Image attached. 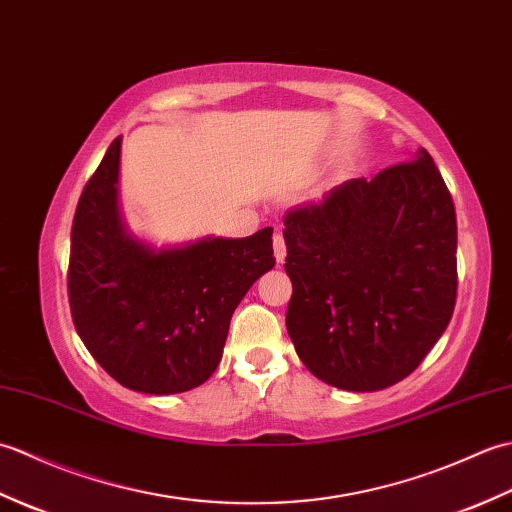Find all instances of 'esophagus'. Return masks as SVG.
<instances>
[{
    "label": "esophagus",
    "instance_id": "obj_1",
    "mask_svg": "<svg viewBox=\"0 0 512 512\" xmlns=\"http://www.w3.org/2000/svg\"><path fill=\"white\" fill-rule=\"evenodd\" d=\"M273 248H275L277 264H284V259H286V239H284V235H281V233L273 235Z\"/></svg>",
    "mask_w": 512,
    "mask_h": 512
}]
</instances>
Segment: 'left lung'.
<instances>
[{"label": "left lung", "mask_w": 512, "mask_h": 512, "mask_svg": "<svg viewBox=\"0 0 512 512\" xmlns=\"http://www.w3.org/2000/svg\"><path fill=\"white\" fill-rule=\"evenodd\" d=\"M286 328L323 383L378 391L416 369L453 317L458 224L427 151L284 217Z\"/></svg>", "instance_id": "1"}]
</instances>
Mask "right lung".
<instances>
[{"label":"right lung","instance_id":"add662e5","mask_svg":"<svg viewBox=\"0 0 512 512\" xmlns=\"http://www.w3.org/2000/svg\"><path fill=\"white\" fill-rule=\"evenodd\" d=\"M121 136L85 184L72 222L68 297L74 328L107 374L143 394H180L220 365L248 288L275 266L273 228L154 248L118 209Z\"/></svg>","mask_w":512,"mask_h":512}]
</instances>
